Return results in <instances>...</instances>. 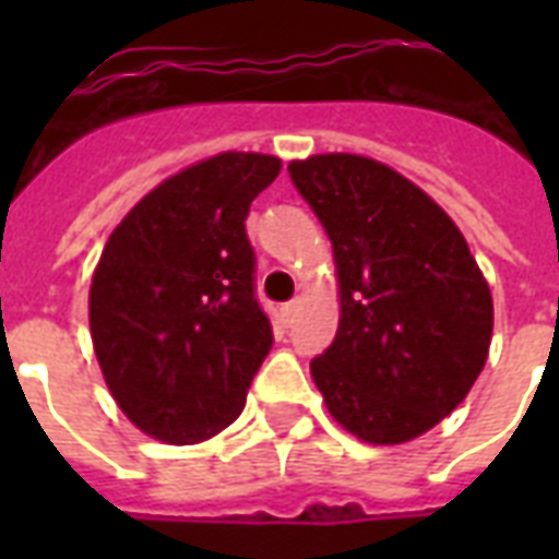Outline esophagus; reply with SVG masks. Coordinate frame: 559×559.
Listing matches in <instances>:
<instances>
[{
    "label": "esophagus",
    "mask_w": 559,
    "mask_h": 559,
    "mask_svg": "<svg viewBox=\"0 0 559 559\" xmlns=\"http://www.w3.org/2000/svg\"><path fill=\"white\" fill-rule=\"evenodd\" d=\"M281 316H284V322L293 324L298 316V301H287V305L281 307Z\"/></svg>",
    "instance_id": "esophagus-1"
}]
</instances>
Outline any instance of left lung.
Here are the masks:
<instances>
[{
	"label": "left lung",
	"mask_w": 559,
	"mask_h": 559,
	"mask_svg": "<svg viewBox=\"0 0 559 559\" xmlns=\"http://www.w3.org/2000/svg\"><path fill=\"white\" fill-rule=\"evenodd\" d=\"M287 170L331 237L340 275V331L310 362L328 412L359 441H412L485 368V275L447 211L397 170L350 153Z\"/></svg>",
	"instance_id": "obj_1"
}]
</instances>
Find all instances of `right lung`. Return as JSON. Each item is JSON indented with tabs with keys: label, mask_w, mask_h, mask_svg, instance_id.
<instances>
[{
	"label": "right lung",
	"mask_w": 559,
	"mask_h": 559,
	"mask_svg": "<svg viewBox=\"0 0 559 559\" xmlns=\"http://www.w3.org/2000/svg\"><path fill=\"white\" fill-rule=\"evenodd\" d=\"M281 159L219 153L153 188L109 235L90 289L95 357L142 432L200 443L246 406L272 348L249 205Z\"/></svg>",
	"instance_id": "right-lung-1"
}]
</instances>
